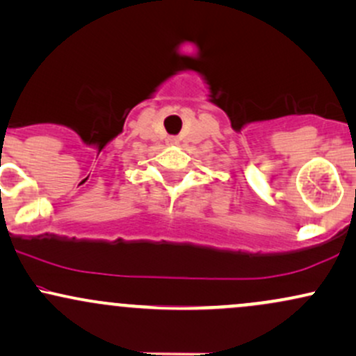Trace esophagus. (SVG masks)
I'll use <instances>...</instances> for the list:
<instances>
[{
  "mask_svg": "<svg viewBox=\"0 0 356 356\" xmlns=\"http://www.w3.org/2000/svg\"><path fill=\"white\" fill-rule=\"evenodd\" d=\"M175 144H177V138H174V137L167 138V145H175Z\"/></svg>",
  "mask_w": 356,
  "mask_h": 356,
  "instance_id": "1",
  "label": "esophagus"
}]
</instances>
